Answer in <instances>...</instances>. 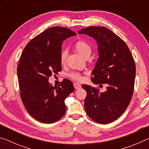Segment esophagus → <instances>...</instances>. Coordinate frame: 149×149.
<instances>
[{"instance_id":"esophagus-1","label":"esophagus","mask_w":149,"mask_h":149,"mask_svg":"<svg viewBox=\"0 0 149 149\" xmlns=\"http://www.w3.org/2000/svg\"><path fill=\"white\" fill-rule=\"evenodd\" d=\"M74 86L75 89H79L81 87V85L79 84H77V83H74Z\"/></svg>"}]
</instances>
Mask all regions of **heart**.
<instances>
[{"instance_id": "b5f03b06", "label": "heart", "mask_w": 149, "mask_h": 149, "mask_svg": "<svg viewBox=\"0 0 149 149\" xmlns=\"http://www.w3.org/2000/svg\"><path fill=\"white\" fill-rule=\"evenodd\" d=\"M75 49L77 50V51L85 58L89 57L91 55V54L92 50H93L92 46L91 45L89 42L87 41H85L84 39H80L75 42ZM67 56H68V52L66 50H62L60 54V63H61L62 64H65V60H66V58H67ZM68 75L71 79H74L75 81H81L82 79L81 75L79 73H77V72H71Z\"/></svg>"}]
</instances>
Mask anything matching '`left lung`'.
I'll use <instances>...</instances> for the list:
<instances>
[{"mask_svg":"<svg viewBox=\"0 0 149 149\" xmlns=\"http://www.w3.org/2000/svg\"><path fill=\"white\" fill-rule=\"evenodd\" d=\"M78 33L87 34L97 41L99 57L91 80L95 85H107L104 93L98 88L82 85L87 92L85 110L95 122L107 124L120 118L132 100L136 71L134 59L125 42L107 27L89 26Z\"/></svg>","mask_w":149,"mask_h":149,"instance_id":"obj_1","label":"left lung"}]
</instances>
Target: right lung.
I'll return each instance as SVG.
<instances>
[{
  "instance_id": "obj_1",
  "label": "right lung",
  "mask_w": 149,
  "mask_h": 149,
  "mask_svg": "<svg viewBox=\"0 0 149 149\" xmlns=\"http://www.w3.org/2000/svg\"><path fill=\"white\" fill-rule=\"evenodd\" d=\"M75 35L65 27H52L32 39L22 52L17 68L20 97L27 112L39 122L54 123L65 114L64 100L74 91L72 82L64 79L53 87L48 81L62 71L64 40Z\"/></svg>"
}]
</instances>
